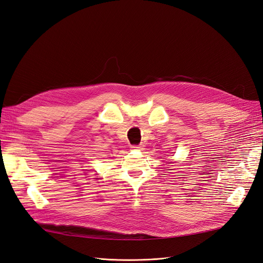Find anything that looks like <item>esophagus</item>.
<instances>
[{"label":"esophagus","mask_w":263,"mask_h":263,"mask_svg":"<svg viewBox=\"0 0 263 263\" xmlns=\"http://www.w3.org/2000/svg\"><path fill=\"white\" fill-rule=\"evenodd\" d=\"M132 148L135 149V150H141L142 146H132Z\"/></svg>","instance_id":"1"}]
</instances>
